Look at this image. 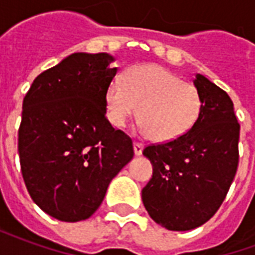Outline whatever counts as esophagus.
I'll use <instances>...</instances> for the list:
<instances>
[{"label":"esophagus","instance_id":"esophagus-1","mask_svg":"<svg viewBox=\"0 0 255 255\" xmlns=\"http://www.w3.org/2000/svg\"><path fill=\"white\" fill-rule=\"evenodd\" d=\"M133 151H135V154L136 155L142 154V151H143V143H140V142H133Z\"/></svg>","mask_w":255,"mask_h":255}]
</instances>
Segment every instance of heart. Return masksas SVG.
Listing matches in <instances>:
<instances>
[{
  "label": "heart",
  "mask_w": 255,
  "mask_h": 255,
  "mask_svg": "<svg viewBox=\"0 0 255 255\" xmlns=\"http://www.w3.org/2000/svg\"><path fill=\"white\" fill-rule=\"evenodd\" d=\"M108 117L122 128L131 117L157 142L182 138L197 123L202 98L194 84L158 65L131 68L126 80L117 76L106 90Z\"/></svg>",
  "instance_id": "obj_1"
}]
</instances>
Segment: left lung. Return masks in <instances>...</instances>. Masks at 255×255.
Wrapping results in <instances>:
<instances>
[{
	"instance_id": "8db88e82",
	"label": "left lung",
	"mask_w": 255,
	"mask_h": 255,
	"mask_svg": "<svg viewBox=\"0 0 255 255\" xmlns=\"http://www.w3.org/2000/svg\"><path fill=\"white\" fill-rule=\"evenodd\" d=\"M194 84L202 98L194 127L182 138L143 149L153 176L142 201L150 217L169 231L194 230L212 219L239 164L241 124L230 95L199 73Z\"/></svg>"
}]
</instances>
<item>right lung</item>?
<instances>
[{
    "label": "right lung",
    "mask_w": 255,
    "mask_h": 255,
    "mask_svg": "<svg viewBox=\"0 0 255 255\" xmlns=\"http://www.w3.org/2000/svg\"><path fill=\"white\" fill-rule=\"evenodd\" d=\"M112 61L108 53H73L38 75L23 100L21 175L32 201L60 221L93 216L133 157L132 139L106 119Z\"/></svg>",
    "instance_id": "add662e5"
}]
</instances>
